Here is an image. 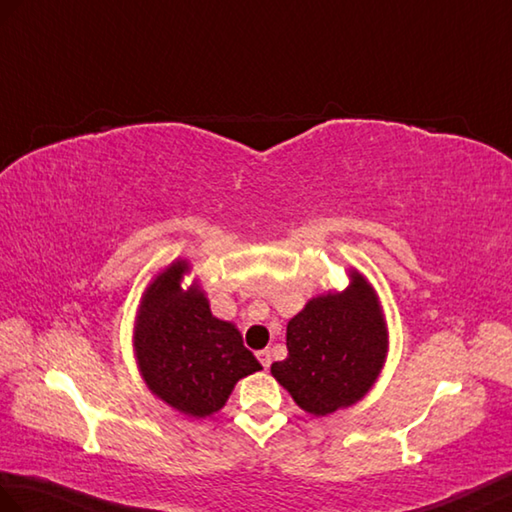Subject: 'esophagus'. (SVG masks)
<instances>
[{
	"label": "esophagus",
	"instance_id": "1",
	"mask_svg": "<svg viewBox=\"0 0 512 512\" xmlns=\"http://www.w3.org/2000/svg\"><path fill=\"white\" fill-rule=\"evenodd\" d=\"M257 358H259V362H261V366H264V368H268V366H270V362H272V355H270V351H268V349L259 351V353H257Z\"/></svg>",
	"mask_w": 512,
	"mask_h": 512
}]
</instances>
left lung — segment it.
Listing matches in <instances>:
<instances>
[{"instance_id":"1","label":"left lung","mask_w":512,"mask_h":512,"mask_svg":"<svg viewBox=\"0 0 512 512\" xmlns=\"http://www.w3.org/2000/svg\"><path fill=\"white\" fill-rule=\"evenodd\" d=\"M349 288L307 301L285 331L288 358L270 366L296 406L327 417L358 403L377 382L388 331L373 285L349 270Z\"/></svg>"}]
</instances>
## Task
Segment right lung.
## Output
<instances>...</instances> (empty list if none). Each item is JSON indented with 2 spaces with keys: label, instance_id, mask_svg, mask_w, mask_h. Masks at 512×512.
I'll return each instance as SVG.
<instances>
[{
  "label": "right lung",
  "instance_id": "right-lung-1",
  "mask_svg": "<svg viewBox=\"0 0 512 512\" xmlns=\"http://www.w3.org/2000/svg\"><path fill=\"white\" fill-rule=\"evenodd\" d=\"M185 259L161 270L144 292L135 323V358L146 386L194 419L224 408L242 377L261 371L233 323L211 314L196 283L181 288Z\"/></svg>",
  "mask_w": 512,
  "mask_h": 512
}]
</instances>
